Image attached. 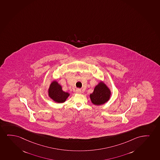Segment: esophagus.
<instances>
[{"instance_id":"34e87169","label":"esophagus","mask_w":160,"mask_h":160,"mask_svg":"<svg viewBox=\"0 0 160 160\" xmlns=\"http://www.w3.org/2000/svg\"><path fill=\"white\" fill-rule=\"evenodd\" d=\"M76 93L78 94H81L82 93V91H81V90L80 89H77Z\"/></svg>"}]
</instances>
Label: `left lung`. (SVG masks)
<instances>
[{
    "instance_id": "8db88e82",
    "label": "left lung",
    "mask_w": 160,
    "mask_h": 160,
    "mask_svg": "<svg viewBox=\"0 0 160 160\" xmlns=\"http://www.w3.org/2000/svg\"><path fill=\"white\" fill-rule=\"evenodd\" d=\"M111 92L103 81H100L94 87L93 92L89 95L91 102L95 105H101L110 100Z\"/></svg>"
}]
</instances>
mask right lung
Instances as JSON below:
<instances>
[{
  "label": "right lung",
  "instance_id": "obj_1",
  "mask_svg": "<svg viewBox=\"0 0 160 160\" xmlns=\"http://www.w3.org/2000/svg\"><path fill=\"white\" fill-rule=\"evenodd\" d=\"M48 96L57 103H63L66 102L70 94L63 91L62 87L57 80H54L50 83L48 90Z\"/></svg>",
  "mask_w": 160,
  "mask_h": 160
}]
</instances>
